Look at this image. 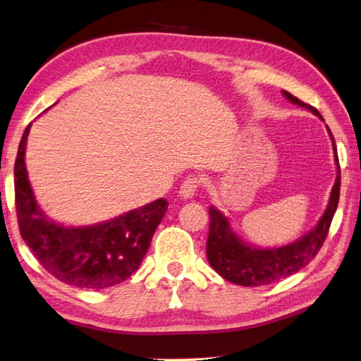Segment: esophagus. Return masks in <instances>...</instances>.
I'll use <instances>...</instances> for the list:
<instances>
[{"mask_svg": "<svg viewBox=\"0 0 361 361\" xmlns=\"http://www.w3.org/2000/svg\"><path fill=\"white\" fill-rule=\"evenodd\" d=\"M198 186H200V180H198L197 177H188L186 180H184V181L181 183L178 194H180V197L184 198V200L192 198V197L195 195V192H197Z\"/></svg>", "mask_w": 361, "mask_h": 361, "instance_id": "obj_1", "label": "esophagus"}]
</instances>
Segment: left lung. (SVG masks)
<instances>
[{
	"label": "left lung",
	"mask_w": 361,
	"mask_h": 361,
	"mask_svg": "<svg viewBox=\"0 0 361 361\" xmlns=\"http://www.w3.org/2000/svg\"><path fill=\"white\" fill-rule=\"evenodd\" d=\"M283 95L286 97L290 103H294L300 107H305L322 118L320 112L311 104L303 103L301 99L289 94L286 90H283ZM328 132L332 141L335 163H337V178H335L334 188L331 192L329 204L326 207L322 219L318 220L312 231H309L306 235H303L300 240L281 247H252L235 235V232L231 228L228 216H224L219 209H215L214 206L209 207V219H211V223H209L206 254L209 264H211L224 280L240 284V286H262V284H271L274 281L286 279V276L298 272L301 267L307 266L309 262L318 254V250L322 249L326 237H328L334 214L337 211L341 183L337 146H335V140L329 128Z\"/></svg>",
	"instance_id": "1"
}]
</instances>
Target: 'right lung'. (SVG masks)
<instances>
[{
    "label": "right lung",
    "instance_id": "add662e5",
    "mask_svg": "<svg viewBox=\"0 0 361 361\" xmlns=\"http://www.w3.org/2000/svg\"><path fill=\"white\" fill-rule=\"evenodd\" d=\"M30 126L21 137L13 169L15 207L23 240L49 274L71 286L104 289L128 280L147 254L169 203L158 198L86 228L50 221L33 195L24 161Z\"/></svg>",
    "mask_w": 361,
    "mask_h": 361
}]
</instances>
